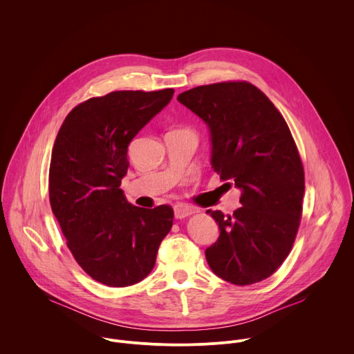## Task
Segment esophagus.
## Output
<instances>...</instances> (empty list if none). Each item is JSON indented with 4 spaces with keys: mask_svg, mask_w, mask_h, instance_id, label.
<instances>
[{
    "mask_svg": "<svg viewBox=\"0 0 354 354\" xmlns=\"http://www.w3.org/2000/svg\"><path fill=\"white\" fill-rule=\"evenodd\" d=\"M174 213L176 218H185L187 216H192L194 213H197V210L189 205H183V203H178L174 206Z\"/></svg>",
    "mask_w": 354,
    "mask_h": 354,
    "instance_id": "obj_1",
    "label": "esophagus"
}]
</instances>
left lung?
<instances>
[{
  "instance_id": "8db88e82",
  "label": "left lung",
  "mask_w": 354,
  "mask_h": 354,
  "mask_svg": "<svg viewBox=\"0 0 354 354\" xmlns=\"http://www.w3.org/2000/svg\"><path fill=\"white\" fill-rule=\"evenodd\" d=\"M178 100L210 131L212 168L241 190L232 216L207 210L218 239L206 249L212 270L246 286L272 276L294 243L304 169L290 129L270 99L249 82L196 86Z\"/></svg>"
}]
</instances>
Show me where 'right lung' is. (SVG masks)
<instances>
[{"label":"right lung","mask_w":354,"mask_h":354,"mask_svg":"<svg viewBox=\"0 0 354 354\" xmlns=\"http://www.w3.org/2000/svg\"><path fill=\"white\" fill-rule=\"evenodd\" d=\"M174 92L116 91L91 97L59 130L50 161V205L78 265L105 286L126 287L147 277L171 231L169 206H133L120 183L130 165V141Z\"/></svg>","instance_id":"right-lung-1"}]
</instances>
